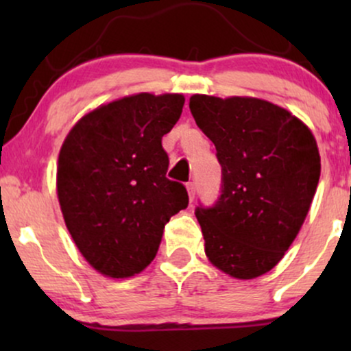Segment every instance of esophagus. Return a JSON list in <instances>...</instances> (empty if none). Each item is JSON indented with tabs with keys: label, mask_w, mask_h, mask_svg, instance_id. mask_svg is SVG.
Returning <instances> with one entry per match:
<instances>
[{
	"label": "esophagus",
	"mask_w": 351,
	"mask_h": 351,
	"mask_svg": "<svg viewBox=\"0 0 351 351\" xmlns=\"http://www.w3.org/2000/svg\"><path fill=\"white\" fill-rule=\"evenodd\" d=\"M186 189H188V196H189V199H195V195H196V184L195 183H193V181H191V183H188L186 184Z\"/></svg>",
	"instance_id": "esophagus-1"
}]
</instances>
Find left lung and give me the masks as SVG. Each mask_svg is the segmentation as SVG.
<instances>
[{
	"label": "left lung",
	"instance_id": "left-lung-1",
	"mask_svg": "<svg viewBox=\"0 0 351 351\" xmlns=\"http://www.w3.org/2000/svg\"><path fill=\"white\" fill-rule=\"evenodd\" d=\"M189 108L215 143L223 195L196 209L208 261L234 279L276 267L308 215L320 178L310 128L269 100L195 94Z\"/></svg>",
	"mask_w": 351,
	"mask_h": 351
}]
</instances>
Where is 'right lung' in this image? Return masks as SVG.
Returning <instances> with one entry per match:
<instances>
[{
	"label": "right lung",
	"mask_w": 351,
	"mask_h": 351,
	"mask_svg": "<svg viewBox=\"0 0 351 351\" xmlns=\"http://www.w3.org/2000/svg\"><path fill=\"white\" fill-rule=\"evenodd\" d=\"M183 94L112 100L80 117L59 152L56 188L67 231L92 267L110 279L155 259L165 224L188 206L167 178L163 135L178 122Z\"/></svg>",
	"instance_id": "obj_1"
}]
</instances>
